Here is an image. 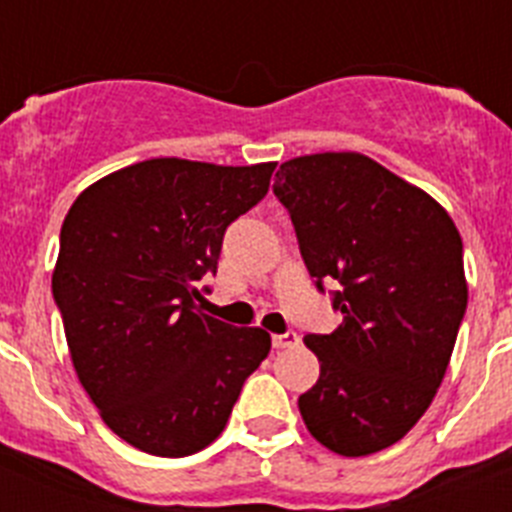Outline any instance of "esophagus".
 Returning <instances> with one entry per match:
<instances>
[{
    "label": "esophagus",
    "instance_id": "obj_1",
    "mask_svg": "<svg viewBox=\"0 0 512 512\" xmlns=\"http://www.w3.org/2000/svg\"><path fill=\"white\" fill-rule=\"evenodd\" d=\"M300 343V336H297L295 330H287V333H279V336L271 338V346L277 348H295Z\"/></svg>",
    "mask_w": 512,
    "mask_h": 512
}]
</instances>
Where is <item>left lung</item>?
<instances>
[{
	"label": "left lung",
	"instance_id": "1",
	"mask_svg": "<svg viewBox=\"0 0 512 512\" xmlns=\"http://www.w3.org/2000/svg\"><path fill=\"white\" fill-rule=\"evenodd\" d=\"M315 287L336 284L343 323L305 343L320 377L300 395L307 431L341 456L400 441L441 387L467 312L464 246L433 197L361 153H315L279 166Z\"/></svg>",
	"mask_w": 512,
	"mask_h": 512
}]
</instances>
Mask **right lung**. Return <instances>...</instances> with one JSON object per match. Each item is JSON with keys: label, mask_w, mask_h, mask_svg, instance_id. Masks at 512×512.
I'll list each match as a JSON object with an SVG mask.
<instances>
[{"label": "right lung", "mask_w": 512, "mask_h": 512, "mask_svg": "<svg viewBox=\"0 0 512 512\" xmlns=\"http://www.w3.org/2000/svg\"><path fill=\"white\" fill-rule=\"evenodd\" d=\"M274 169L151 158L84 189L63 220L53 300L71 361L135 449L179 459L210 446L269 356L266 330L220 323L194 300Z\"/></svg>", "instance_id": "add662e5"}]
</instances>
